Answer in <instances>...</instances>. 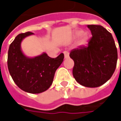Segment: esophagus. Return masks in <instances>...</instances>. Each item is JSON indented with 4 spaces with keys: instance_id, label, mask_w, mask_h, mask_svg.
Wrapping results in <instances>:
<instances>
[{
    "instance_id": "1",
    "label": "esophagus",
    "mask_w": 121,
    "mask_h": 121,
    "mask_svg": "<svg viewBox=\"0 0 121 121\" xmlns=\"http://www.w3.org/2000/svg\"><path fill=\"white\" fill-rule=\"evenodd\" d=\"M64 57H65V59L69 57V53H68V52L64 51Z\"/></svg>"
}]
</instances>
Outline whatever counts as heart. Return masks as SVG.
Masks as SVG:
<instances>
[{"label":"heart","mask_w":121,"mask_h":121,"mask_svg":"<svg viewBox=\"0 0 121 121\" xmlns=\"http://www.w3.org/2000/svg\"><path fill=\"white\" fill-rule=\"evenodd\" d=\"M79 36H81L80 39L78 42V46H85L88 43V41L90 39L89 34L87 32H84L82 33V31L81 30H78L76 31V32L73 35V38L74 39H77Z\"/></svg>","instance_id":"obj_1"}]
</instances>
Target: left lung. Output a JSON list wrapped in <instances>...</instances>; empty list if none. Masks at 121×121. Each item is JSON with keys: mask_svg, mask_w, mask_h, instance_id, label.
<instances>
[{"mask_svg": "<svg viewBox=\"0 0 121 121\" xmlns=\"http://www.w3.org/2000/svg\"><path fill=\"white\" fill-rule=\"evenodd\" d=\"M92 37L87 46L71 51L70 57L74 62L73 76L80 85L97 87L112 76L118 59L112 36L102 26L87 25Z\"/></svg>", "mask_w": 121, "mask_h": 121, "instance_id": "1", "label": "left lung"}]
</instances>
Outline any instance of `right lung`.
<instances>
[{"label":"right lung","instance_id":"add662e5","mask_svg":"<svg viewBox=\"0 0 121 121\" xmlns=\"http://www.w3.org/2000/svg\"><path fill=\"white\" fill-rule=\"evenodd\" d=\"M34 33L18 34L9 46L7 65L13 81L22 90L30 93L47 91L53 83L55 71L64 61L61 53L51 58L43 52L35 57H28L22 50L23 40Z\"/></svg>","mask_w":121,"mask_h":121}]
</instances>
